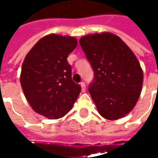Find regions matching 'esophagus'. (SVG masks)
<instances>
[{"instance_id":"obj_1","label":"esophagus","mask_w":158,"mask_h":158,"mask_svg":"<svg viewBox=\"0 0 158 158\" xmlns=\"http://www.w3.org/2000/svg\"><path fill=\"white\" fill-rule=\"evenodd\" d=\"M79 85H80V86H81V89H82L83 92H85V87H86L85 82H81Z\"/></svg>"}]
</instances>
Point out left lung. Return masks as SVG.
I'll return each mask as SVG.
<instances>
[{"label": "left lung", "mask_w": 158, "mask_h": 158, "mask_svg": "<svg viewBox=\"0 0 158 158\" xmlns=\"http://www.w3.org/2000/svg\"><path fill=\"white\" fill-rule=\"evenodd\" d=\"M79 44L94 70L89 92L98 113L108 120L127 115L142 89L143 71L135 55L109 32L83 36Z\"/></svg>", "instance_id": "obj_1"}]
</instances>
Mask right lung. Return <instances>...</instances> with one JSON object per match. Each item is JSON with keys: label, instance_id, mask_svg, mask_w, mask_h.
Wrapping results in <instances>:
<instances>
[{"label": "right lung", "instance_id": "1", "mask_svg": "<svg viewBox=\"0 0 158 158\" xmlns=\"http://www.w3.org/2000/svg\"><path fill=\"white\" fill-rule=\"evenodd\" d=\"M77 44L74 37L51 34L33 46L23 62L20 83L26 99L35 112L49 119L66 115L80 93L67 60Z\"/></svg>", "mask_w": 158, "mask_h": 158}]
</instances>
